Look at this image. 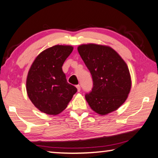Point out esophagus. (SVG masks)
Wrapping results in <instances>:
<instances>
[{
	"label": "esophagus",
	"instance_id": "34e87169",
	"mask_svg": "<svg viewBox=\"0 0 158 158\" xmlns=\"http://www.w3.org/2000/svg\"><path fill=\"white\" fill-rule=\"evenodd\" d=\"M76 88H77V92L81 91V86H80V85H76Z\"/></svg>",
	"mask_w": 158,
	"mask_h": 158
}]
</instances>
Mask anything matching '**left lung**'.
I'll use <instances>...</instances> for the list:
<instances>
[{"mask_svg": "<svg viewBox=\"0 0 158 158\" xmlns=\"http://www.w3.org/2000/svg\"><path fill=\"white\" fill-rule=\"evenodd\" d=\"M77 51L92 75L93 87L85 94L89 106L104 115L123 104L130 92L131 81L127 65L108 46L87 44Z\"/></svg>", "mask_w": 158, "mask_h": 158, "instance_id": "obj_1", "label": "left lung"}]
</instances>
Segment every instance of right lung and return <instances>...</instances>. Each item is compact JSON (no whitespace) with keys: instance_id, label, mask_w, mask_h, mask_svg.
Here are the masks:
<instances>
[{"instance_id":"obj_1","label":"right lung","mask_w":158,"mask_h":158,"mask_svg":"<svg viewBox=\"0 0 158 158\" xmlns=\"http://www.w3.org/2000/svg\"><path fill=\"white\" fill-rule=\"evenodd\" d=\"M70 45H55L40 53L27 79V92L33 105L48 115H57L67 107L77 88L68 83L62 66L72 52Z\"/></svg>"}]
</instances>
